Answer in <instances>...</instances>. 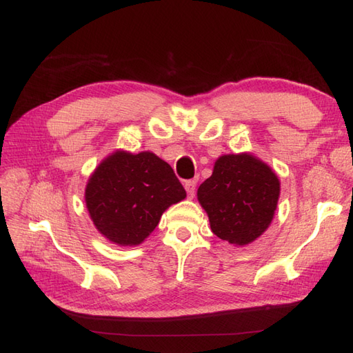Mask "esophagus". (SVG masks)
Returning <instances> with one entry per match:
<instances>
[{
	"mask_svg": "<svg viewBox=\"0 0 353 353\" xmlns=\"http://www.w3.org/2000/svg\"><path fill=\"white\" fill-rule=\"evenodd\" d=\"M183 185H185V189H186V192H188V196L192 198L195 195V186H196L195 180H186Z\"/></svg>",
	"mask_w": 353,
	"mask_h": 353,
	"instance_id": "34e87169",
	"label": "esophagus"
}]
</instances>
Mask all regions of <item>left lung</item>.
I'll list each match as a JSON object with an SVG mask.
<instances>
[{
    "mask_svg": "<svg viewBox=\"0 0 353 353\" xmlns=\"http://www.w3.org/2000/svg\"><path fill=\"white\" fill-rule=\"evenodd\" d=\"M279 194V179L271 168L241 153L216 161L213 174L198 188V201L209 214L214 236L245 246L268 228Z\"/></svg>",
    "mask_w": 353,
    "mask_h": 353,
    "instance_id": "left-lung-1",
    "label": "left lung"
}]
</instances>
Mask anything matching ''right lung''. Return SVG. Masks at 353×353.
I'll list each match as a JSON object with an SVG mask.
<instances>
[{"mask_svg":"<svg viewBox=\"0 0 353 353\" xmlns=\"http://www.w3.org/2000/svg\"><path fill=\"white\" fill-rule=\"evenodd\" d=\"M186 196L173 168L152 152H116L89 179L85 200L97 230L122 246L139 245L162 213Z\"/></svg>","mask_w":353,"mask_h":353,"instance_id":"right-lung-1","label":"right lung"}]
</instances>
